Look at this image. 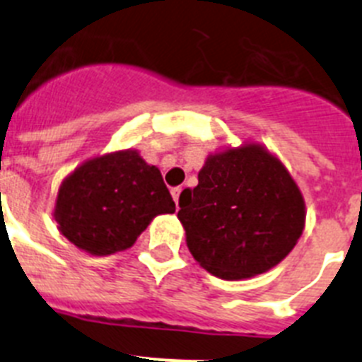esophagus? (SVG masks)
Returning <instances> with one entry per match:
<instances>
[{
    "mask_svg": "<svg viewBox=\"0 0 362 362\" xmlns=\"http://www.w3.org/2000/svg\"><path fill=\"white\" fill-rule=\"evenodd\" d=\"M181 190H183L181 187L172 188V197H174V201H175V204H177V206H179V196H181Z\"/></svg>",
    "mask_w": 362,
    "mask_h": 362,
    "instance_id": "obj_1",
    "label": "esophagus"
}]
</instances>
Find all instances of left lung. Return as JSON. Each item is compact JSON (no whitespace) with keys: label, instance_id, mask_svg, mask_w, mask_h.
Segmentation results:
<instances>
[{"label":"left lung","instance_id":"1","mask_svg":"<svg viewBox=\"0 0 362 362\" xmlns=\"http://www.w3.org/2000/svg\"><path fill=\"white\" fill-rule=\"evenodd\" d=\"M194 190L179 196V221L197 263L226 281L279 264L305 230L299 187L267 146L245 141L210 153Z\"/></svg>","mask_w":362,"mask_h":362}]
</instances>
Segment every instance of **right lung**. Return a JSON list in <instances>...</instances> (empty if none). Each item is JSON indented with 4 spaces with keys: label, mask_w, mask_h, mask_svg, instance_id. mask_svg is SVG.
Masks as SVG:
<instances>
[{
    "label": "right lung",
    "mask_w": 362,
    "mask_h": 362,
    "mask_svg": "<svg viewBox=\"0 0 362 362\" xmlns=\"http://www.w3.org/2000/svg\"><path fill=\"white\" fill-rule=\"evenodd\" d=\"M174 212L158 166L127 148L70 172L57 190L54 219L74 246L101 257L130 248L153 217Z\"/></svg>",
    "instance_id": "obj_1"
}]
</instances>
